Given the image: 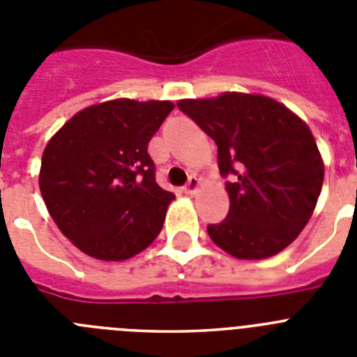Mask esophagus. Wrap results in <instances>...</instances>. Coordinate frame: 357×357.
Listing matches in <instances>:
<instances>
[{
  "mask_svg": "<svg viewBox=\"0 0 357 357\" xmlns=\"http://www.w3.org/2000/svg\"><path fill=\"white\" fill-rule=\"evenodd\" d=\"M200 188V178H198V176H189V181H188V184L184 185V191L185 193H189V195H193V193H197V189Z\"/></svg>",
  "mask_w": 357,
  "mask_h": 357,
  "instance_id": "esophagus-1",
  "label": "esophagus"
}]
</instances>
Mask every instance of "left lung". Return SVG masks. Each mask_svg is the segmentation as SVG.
<instances>
[{
    "mask_svg": "<svg viewBox=\"0 0 357 357\" xmlns=\"http://www.w3.org/2000/svg\"><path fill=\"white\" fill-rule=\"evenodd\" d=\"M176 107L214 139L227 182L229 214L207 227L238 259H266L301 234L317 207L324 160L309 127L282 103L261 94L223 93Z\"/></svg>",
    "mask_w": 357,
    "mask_h": 357,
    "instance_id": "left-lung-1",
    "label": "left lung"
}]
</instances>
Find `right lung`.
Masks as SVG:
<instances>
[{"mask_svg": "<svg viewBox=\"0 0 357 357\" xmlns=\"http://www.w3.org/2000/svg\"><path fill=\"white\" fill-rule=\"evenodd\" d=\"M173 107L128 98L96 103L48 141L40 195L62 234L84 254L125 261L159 236L175 195L155 182L148 143Z\"/></svg>", "mask_w": 357, "mask_h": 357, "instance_id": "right-lung-1", "label": "right lung"}]
</instances>
